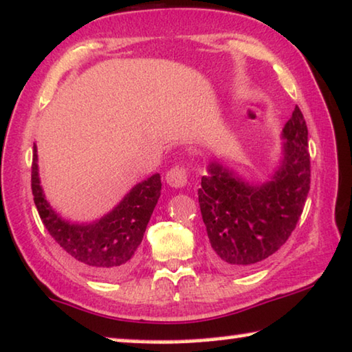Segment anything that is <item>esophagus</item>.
Wrapping results in <instances>:
<instances>
[{"label":"esophagus","instance_id":"34e87169","mask_svg":"<svg viewBox=\"0 0 352 352\" xmlns=\"http://www.w3.org/2000/svg\"><path fill=\"white\" fill-rule=\"evenodd\" d=\"M166 182L174 188H183L188 183V170L183 166H174L170 170H167Z\"/></svg>","mask_w":352,"mask_h":352}]
</instances>
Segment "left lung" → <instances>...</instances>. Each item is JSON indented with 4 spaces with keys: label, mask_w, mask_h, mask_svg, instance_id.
Instances as JSON below:
<instances>
[{
    "label": "left lung",
    "mask_w": 352,
    "mask_h": 352,
    "mask_svg": "<svg viewBox=\"0 0 352 352\" xmlns=\"http://www.w3.org/2000/svg\"><path fill=\"white\" fill-rule=\"evenodd\" d=\"M281 139V158L265 182H246L217 161L202 177L199 207L210 261L219 270L251 269L276 253L296 229L310 191L308 129L297 106Z\"/></svg>",
    "instance_id": "8db88e82"
}]
</instances>
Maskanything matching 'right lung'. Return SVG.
<instances>
[{
	"instance_id": "right-lung-1",
	"label": "right lung",
	"mask_w": 352,
	"mask_h": 352,
	"mask_svg": "<svg viewBox=\"0 0 352 352\" xmlns=\"http://www.w3.org/2000/svg\"><path fill=\"white\" fill-rule=\"evenodd\" d=\"M31 190L45 229L82 267L106 276H122L138 262L146 224L161 196V175L134 185L109 213L91 223H76L56 213L41 186L38 146H33Z\"/></svg>"
}]
</instances>
